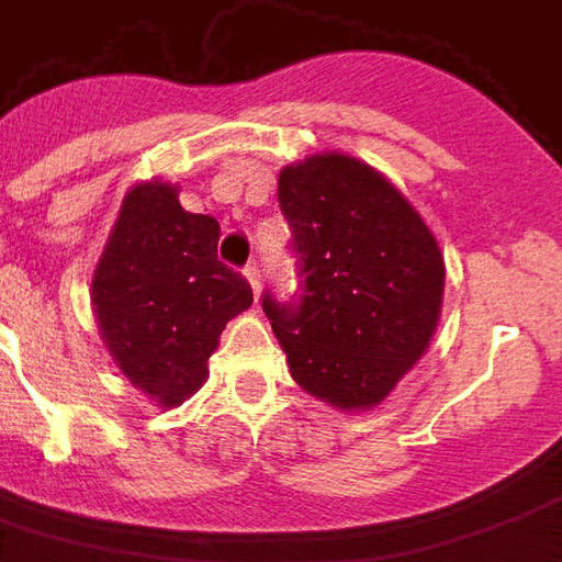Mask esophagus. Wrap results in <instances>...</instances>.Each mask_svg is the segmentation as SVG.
I'll return each instance as SVG.
<instances>
[{"mask_svg":"<svg viewBox=\"0 0 562 562\" xmlns=\"http://www.w3.org/2000/svg\"><path fill=\"white\" fill-rule=\"evenodd\" d=\"M246 280H249V285H252V294H261V268H258L256 261H249V265H246Z\"/></svg>","mask_w":562,"mask_h":562,"instance_id":"esophagus-1","label":"esophagus"}]
</instances>
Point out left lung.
<instances>
[{
  "label": "left lung",
  "mask_w": 562,
  "mask_h": 562,
  "mask_svg": "<svg viewBox=\"0 0 562 562\" xmlns=\"http://www.w3.org/2000/svg\"><path fill=\"white\" fill-rule=\"evenodd\" d=\"M297 289L261 294L294 382L337 409L385 401L434 337L446 265L415 207L370 165L313 156L280 173Z\"/></svg>",
  "instance_id": "8db88e82"
}]
</instances>
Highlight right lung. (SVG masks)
<instances>
[{"label": "right lung", "instance_id": "add662e5", "mask_svg": "<svg viewBox=\"0 0 562 562\" xmlns=\"http://www.w3.org/2000/svg\"><path fill=\"white\" fill-rule=\"evenodd\" d=\"M220 222L180 207L168 183L135 186L92 277V304L126 379L161 406L201 389L222 328L252 289L216 258Z\"/></svg>", "mask_w": 562, "mask_h": 562}]
</instances>
